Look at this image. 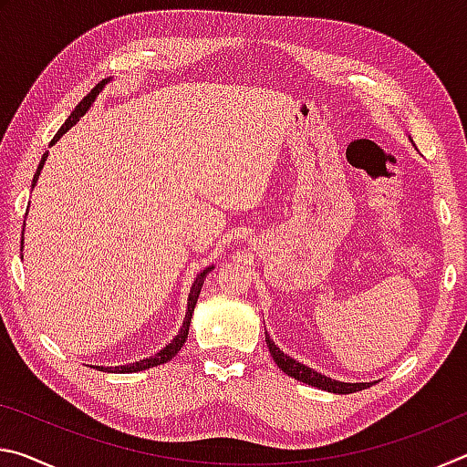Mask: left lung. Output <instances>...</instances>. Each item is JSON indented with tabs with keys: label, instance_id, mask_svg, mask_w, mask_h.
I'll return each instance as SVG.
<instances>
[{
	"label": "left lung",
	"instance_id": "8db88e82",
	"mask_svg": "<svg viewBox=\"0 0 467 467\" xmlns=\"http://www.w3.org/2000/svg\"><path fill=\"white\" fill-rule=\"evenodd\" d=\"M265 342H267V348H270V354H272L275 365H278L284 370V373L290 375L292 379H296V381H303L306 385L317 387V389L331 391V393H354V391H362V389H367V387H370V383L336 381V379H329L326 375L317 373V370L300 365L298 360L290 358L288 354H284L280 348L274 344V339L267 336V331H265Z\"/></svg>",
	"mask_w": 467,
	"mask_h": 467
}]
</instances>
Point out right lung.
Masks as SVG:
<instances>
[{
    "label": "right lung",
    "mask_w": 467,
    "mask_h": 467,
    "mask_svg": "<svg viewBox=\"0 0 467 467\" xmlns=\"http://www.w3.org/2000/svg\"><path fill=\"white\" fill-rule=\"evenodd\" d=\"M107 82H110V78H105V80L99 82V84L94 86V88H92L88 94H86V97L80 100V105H78V107L72 110V115L67 117V121L61 125V130H59L57 133H55V138L51 140V146H53L55 141H57L61 136H63V133H66L69 128H72V125H76L78 121H80V117H84L86 113H88V109L92 107L94 99L99 97V92H100L102 88H105ZM45 161H47V154H43L41 162H38V169H36V172H35V179H33V187L36 185L38 175H41ZM20 251H22V249H20ZM212 270H214V265L205 267L203 272L197 274V278H195V282H193V286H192V290H189V298H187V313H185L183 326H181L179 334L171 339V344L164 346L161 352H156V354H154V357L144 358V360H138V362H131V365H123V367H107V368H105V367H99V368H100V370H105V373H138V370H146V368H152V367H158V365H164V362H169L172 357H175V354H177V352L181 350V348H183V344H185L187 334H189V326H192V317H193L195 303H197V298H200V292H202V286H203L205 275H208Z\"/></svg>",
    "instance_id": "right-lung-1"
}]
</instances>
